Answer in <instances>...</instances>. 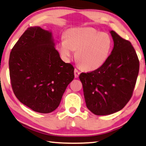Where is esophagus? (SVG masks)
<instances>
[{
    "label": "esophagus",
    "instance_id": "34e87169",
    "mask_svg": "<svg viewBox=\"0 0 146 146\" xmlns=\"http://www.w3.org/2000/svg\"><path fill=\"white\" fill-rule=\"evenodd\" d=\"M74 73H75V78H77L78 76L80 75V71H78L77 69H75V70H74Z\"/></svg>",
    "mask_w": 146,
    "mask_h": 146
}]
</instances>
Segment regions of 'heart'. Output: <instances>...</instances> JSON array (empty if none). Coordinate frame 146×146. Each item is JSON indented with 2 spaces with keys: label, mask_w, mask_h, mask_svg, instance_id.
<instances>
[{
  "label": "heart",
  "mask_w": 146,
  "mask_h": 146,
  "mask_svg": "<svg viewBox=\"0 0 146 146\" xmlns=\"http://www.w3.org/2000/svg\"><path fill=\"white\" fill-rule=\"evenodd\" d=\"M112 42L110 36L92 27L68 29L64 40L57 44L62 58L69 61L75 55L79 66L86 71H94L105 64L110 56Z\"/></svg>",
  "instance_id": "heart-1"
}]
</instances>
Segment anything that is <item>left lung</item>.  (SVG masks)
<instances>
[{"instance_id": "obj_1", "label": "left lung", "mask_w": 146, "mask_h": 146, "mask_svg": "<svg viewBox=\"0 0 146 146\" xmlns=\"http://www.w3.org/2000/svg\"><path fill=\"white\" fill-rule=\"evenodd\" d=\"M110 33L114 47L105 64L79 76L87 108L98 115L112 114L126 105L139 71V60L131 42L114 31Z\"/></svg>"}]
</instances>
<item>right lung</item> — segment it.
Returning a JSON list of instances; mask_svg holds the SVG:
<instances>
[{"mask_svg":"<svg viewBox=\"0 0 146 146\" xmlns=\"http://www.w3.org/2000/svg\"><path fill=\"white\" fill-rule=\"evenodd\" d=\"M10 76L16 98L32 110L47 114L56 110L74 68L65 63L55 48L52 32L30 27L11 49Z\"/></svg>","mask_w":146,"mask_h":146,"instance_id":"obj_1","label":"right lung"}]
</instances>
